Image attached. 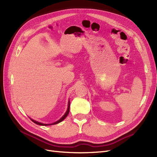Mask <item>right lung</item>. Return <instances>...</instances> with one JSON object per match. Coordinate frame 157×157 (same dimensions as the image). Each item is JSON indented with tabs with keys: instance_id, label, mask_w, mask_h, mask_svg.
<instances>
[{
	"instance_id": "right-lung-1",
	"label": "right lung",
	"mask_w": 157,
	"mask_h": 157,
	"mask_svg": "<svg viewBox=\"0 0 157 157\" xmlns=\"http://www.w3.org/2000/svg\"><path fill=\"white\" fill-rule=\"evenodd\" d=\"M69 107H70V101H69L67 110V111H66V113H65V115H64L62 117H61L59 121H56V122H54V123H52V124H43V123H41V122H37V121H34V120H33V119H31V120L33 122L35 123V124H38V125H41V126H48V125H52V124H58V123L61 122V121H63L65 119V118L67 117L68 114H69Z\"/></svg>"
}]
</instances>
